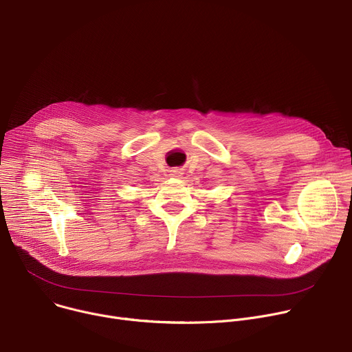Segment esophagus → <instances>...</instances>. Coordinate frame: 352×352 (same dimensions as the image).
<instances>
[{
  "label": "esophagus",
  "instance_id": "esophagus-1",
  "mask_svg": "<svg viewBox=\"0 0 352 352\" xmlns=\"http://www.w3.org/2000/svg\"><path fill=\"white\" fill-rule=\"evenodd\" d=\"M181 174H182V170H181V168H173V170H170V175H171V177H181Z\"/></svg>",
  "mask_w": 352,
  "mask_h": 352
}]
</instances>
